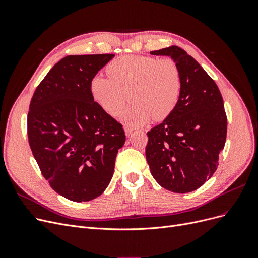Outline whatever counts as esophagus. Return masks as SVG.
Wrapping results in <instances>:
<instances>
[{"instance_id":"34e87169","label":"esophagus","mask_w":258,"mask_h":258,"mask_svg":"<svg viewBox=\"0 0 258 258\" xmlns=\"http://www.w3.org/2000/svg\"><path fill=\"white\" fill-rule=\"evenodd\" d=\"M124 132H126V136L129 138V137L132 135V129L126 128V129H124Z\"/></svg>"}]
</instances>
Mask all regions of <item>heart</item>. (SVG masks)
<instances>
[{
  "label": "heart",
  "mask_w": 258,
  "mask_h": 258,
  "mask_svg": "<svg viewBox=\"0 0 258 258\" xmlns=\"http://www.w3.org/2000/svg\"><path fill=\"white\" fill-rule=\"evenodd\" d=\"M106 72L108 77L91 79L92 99L111 116L118 115L129 99L131 103L121 115V121L129 128L141 127L152 117L165 119L181 97V72L171 59L120 57L108 63Z\"/></svg>",
  "instance_id": "1"
}]
</instances>
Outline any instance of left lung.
<instances>
[{
  "label": "left lung",
  "instance_id": "1",
  "mask_svg": "<svg viewBox=\"0 0 258 258\" xmlns=\"http://www.w3.org/2000/svg\"><path fill=\"white\" fill-rule=\"evenodd\" d=\"M178 67L182 92L174 111L147 132L146 160L153 177L170 191L196 190L213 175L227 135V117L215 82L177 46L151 51Z\"/></svg>",
  "mask_w": 258,
  "mask_h": 258
}]
</instances>
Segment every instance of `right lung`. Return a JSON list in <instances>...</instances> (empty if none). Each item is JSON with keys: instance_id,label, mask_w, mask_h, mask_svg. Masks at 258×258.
Masks as SVG:
<instances>
[{"instance_id": "right-lung-1", "label": "right lung", "mask_w": 258, "mask_h": 258, "mask_svg": "<svg viewBox=\"0 0 258 258\" xmlns=\"http://www.w3.org/2000/svg\"><path fill=\"white\" fill-rule=\"evenodd\" d=\"M115 54H74L37 86L28 113L31 151L51 188L75 202L99 197L110 184L122 126L92 99L90 81Z\"/></svg>"}]
</instances>
